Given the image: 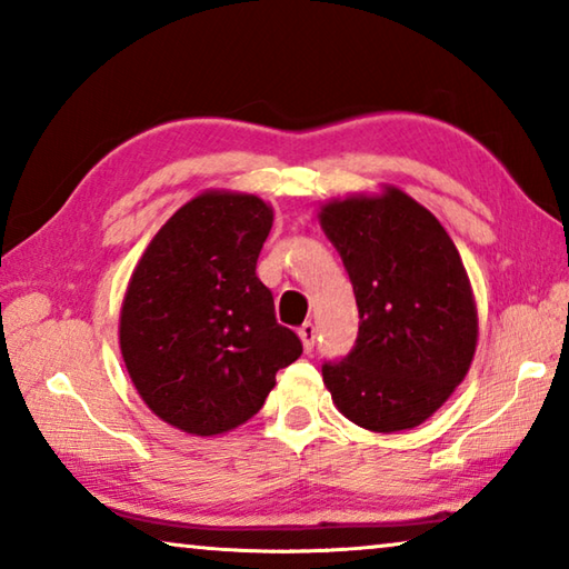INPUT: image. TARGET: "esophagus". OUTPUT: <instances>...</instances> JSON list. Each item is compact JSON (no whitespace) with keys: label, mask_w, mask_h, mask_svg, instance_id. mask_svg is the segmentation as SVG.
I'll return each mask as SVG.
<instances>
[{"label":"esophagus","mask_w":569,"mask_h":569,"mask_svg":"<svg viewBox=\"0 0 569 569\" xmlns=\"http://www.w3.org/2000/svg\"><path fill=\"white\" fill-rule=\"evenodd\" d=\"M298 336H301L303 351H311L313 343H316V326L311 321H306L301 329H298Z\"/></svg>","instance_id":"1"}]
</instances>
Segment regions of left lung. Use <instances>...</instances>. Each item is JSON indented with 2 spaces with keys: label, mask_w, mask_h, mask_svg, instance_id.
<instances>
[{
  "label": "left lung",
  "mask_w": 569,
  "mask_h": 569,
  "mask_svg": "<svg viewBox=\"0 0 569 569\" xmlns=\"http://www.w3.org/2000/svg\"><path fill=\"white\" fill-rule=\"evenodd\" d=\"M359 306V336L323 383L346 419L371 431L427 421L465 381L477 306L457 246L399 188L331 200L319 213Z\"/></svg>",
  "instance_id": "1"
}]
</instances>
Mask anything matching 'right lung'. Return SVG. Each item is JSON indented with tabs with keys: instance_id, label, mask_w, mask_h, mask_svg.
Instances as JSON below:
<instances>
[{
	"instance_id": "add662e5",
	"label": "right lung",
	"mask_w": 569,
	"mask_h": 569,
	"mask_svg": "<svg viewBox=\"0 0 569 569\" xmlns=\"http://www.w3.org/2000/svg\"><path fill=\"white\" fill-rule=\"evenodd\" d=\"M271 226L258 196L200 192L134 266L120 351L142 401L170 427L196 437L240 427L263 407L278 369L303 353L256 276Z\"/></svg>"
}]
</instances>
